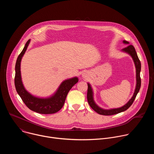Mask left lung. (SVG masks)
I'll use <instances>...</instances> for the list:
<instances>
[{"mask_svg":"<svg viewBox=\"0 0 154 154\" xmlns=\"http://www.w3.org/2000/svg\"><path fill=\"white\" fill-rule=\"evenodd\" d=\"M124 43L125 44H128L129 42L127 41H124ZM122 51H124L125 52H127L129 54L131 57H132L135 64L136 67V72H137V86L136 89L135 91V93L134 94L133 97L131 98V99L123 106L119 108H115V109H103L99 107L94 102L93 97V91L91 89V87L90 84H88V92H87V100L90 106L91 107V108L97 112L99 115H105V116H109V115H113L118 113H119L121 112H124L134 102L136 96L138 94V93L140 91V87H141V77H140V71H141V62L138 58V57L137 55V54L136 52L135 48L132 45H128L126 48L122 49Z\"/></svg>","mask_w":154,"mask_h":154,"instance_id":"obj_1","label":"left lung"}]
</instances>
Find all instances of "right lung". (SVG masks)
Here are the masks:
<instances>
[{
    "label": "right lung",
    "instance_id": "obj_1",
    "mask_svg": "<svg viewBox=\"0 0 154 154\" xmlns=\"http://www.w3.org/2000/svg\"><path fill=\"white\" fill-rule=\"evenodd\" d=\"M29 39L19 55L15 65L14 85L16 91L26 105L31 110L40 114H53L58 112L63 106L66 96L72 87L78 82V79L74 77L64 81L60 86L56 93L51 97L40 99L35 97L29 93L23 86L21 80L20 66V61L30 42Z\"/></svg>",
    "mask_w": 154,
    "mask_h": 154
}]
</instances>
